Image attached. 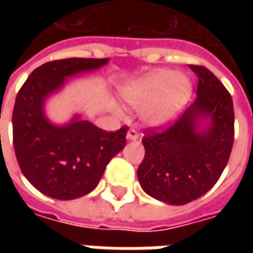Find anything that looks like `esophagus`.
<instances>
[{
  "instance_id": "1",
  "label": "esophagus",
  "mask_w": 253,
  "mask_h": 253,
  "mask_svg": "<svg viewBox=\"0 0 253 253\" xmlns=\"http://www.w3.org/2000/svg\"><path fill=\"white\" fill-rule=\"evenodd\" d=\"M127 141H137L139 139V134L137 132V130H134V128H130L128 131H127Z\"/></svg>"
}]
</instances>
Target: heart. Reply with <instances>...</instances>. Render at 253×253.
Returning <instances> with one entry per match:
<instances>
[{
	"label": "heart",
	"instance_id": "obj_1",
	"mask_svg": "<svg viewBox=\"0 0 253 253\" xmlns=\"http://www.w3.org/2000/svg\"><path fill=\"white\" fill-rule=\"evenodd\" d=\"M121 97L132 108H141L139 116L145 126L160 128L168 126L180 115L192 94L190 78L175 70H154L123 85ZM116 116L123 111L112 105Z\"/></svg>",
	"mask_w": 253,
	"mask_h": 253
}]
</instances>
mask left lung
Instances as JSON below:
<instances>
[{"label": "left lung", "mask_w": 253, "mask_h": 253, "mask_svg": "<svg viewBox=\"0 0 253 253\" xmlns=\"http://www.w3.org/2000/svg\"><path fill=\"white\" fill-rule=\"evenodd\" d=\"M198 76L196 100L164 132L148 130L145 159L137 170L142 190L167 205H186L205 195L228 164L234 137L233 101L209 69Z\"/></svg>", "instance_id": "left-lung-1"}]
</instances>
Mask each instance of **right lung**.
<instances>
[{"label": "right lung", "mask_w": 253, "mask_h": 253, "mask_svg": "<svg viewBox=\"0 0 253 253\" xmlns=\"http://www.w3.org/2000/svg\"><path fill=\"white\" fill-rule=\"evenodd\" d=\"M108 58H67L42 65L31 73L14 103L13 146L20 169L36 190L59 201L93 191L111 159L126 146L127 127L108 132L76 114L54 123L47 100L59 93L69 78L104 67Z\"/></svg>", "instance_id": "1"}]
</instances>
